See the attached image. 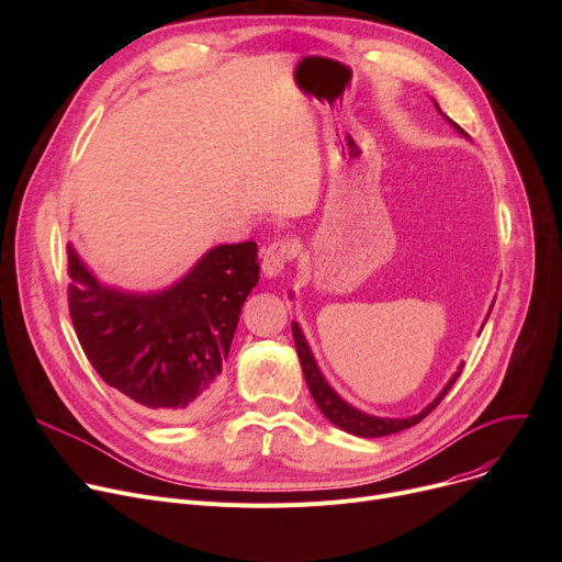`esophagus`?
<instances>
[{"instance_id": "1", "label": "esophagus", "mask_w": 562, "mask_h": 562, "mask_svg": "<svg viewBox=\"0 0 562 562\" xmlns=\"http://www.w3.org/2000/svg\"><path fill=\"white\" fill-rule=\"evenodd\" d=\"M299 255V244L293 239H276L269 248L263 250V259H261V269L266 273V278L278 276L289 261L296 259Z\"/></svg>"}]
</instances>
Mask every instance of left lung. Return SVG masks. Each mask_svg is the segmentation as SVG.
I'll return each mask as SVG.
<instances>
[{"mask_svg":"<svg viewBox=\"0 0 562 562\" xmlns=\"http://www.w3.org/2000/svg\"><path fill=\"white\" fill-rule=\"evenodd\" d=\"M435 106H437V104H435ZM437 109H439V106H437ZM447 121H449L453 127H458L449 115H447ZM458 130H460V127H458ZM460 132H462V130H460ZM291 330H293V344H296V352H299V358H301L303 375H305V380H307V387H310V392H312V396H314L318 409H321L323 415H326L335 426H339L341 430H346V432H350V435H358V437H385V435L401 432V430H405V428H409V426H417L419 422H424V419L430 415V412L441 403V398H445V396L451 392V387L456 385V380H458L460 373H462V367H460V371L449 380V385H447L445 390H441V394H439L424 412H419V415L409 417V419H380V417L364 415V412H360V409H356V407H350L346 401H341V398L330 390L328 382L323 380V375H321V371H318V367H316V362H314V358H312V352H310V346H307V341H305V337H303V333H301V328H299V323H291Z\"/></svg>","mask_w":562,"mask_h":562,"instance_id":"8db88e82","label":"left lung"}]
</instances>
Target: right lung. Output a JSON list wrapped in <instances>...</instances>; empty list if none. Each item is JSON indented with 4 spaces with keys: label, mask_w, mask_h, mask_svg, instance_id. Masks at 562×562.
I'll list each match as a JSON object with an SVG mask.
<instances>
[{
    "label": "right lung",
    "mask_w": 562,
    "mask_h": 562,
    "mask_svg": "<svg viewBox=\"0 0 562 562\" xmlns=\"http://www.w3.org/2000/svg\"><path fill=\"white\" fill-rule=\"evenodd\" d=\"M68 276L77 339L109 387L166 422L212 407L241 305L259 280L255 241L210 250L155 296L102 286L70 246Z\"/></svg>",
    "instance_id": "obj_1"
}]
</instances>
